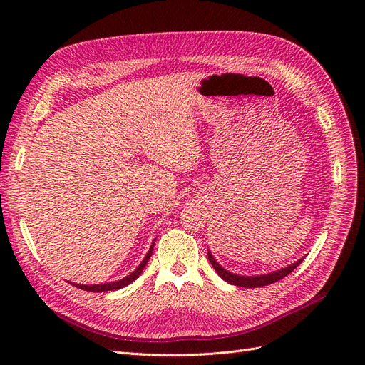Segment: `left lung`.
I'll return each instance as SVG.
<instances>
[{"mask_svg": "<svg viewBox=\"0 0 365 365\" xmlns=\"http://www.w3.org/2000/svg\"><path fill=\"white\" fill-rule=\"evenodd\" d=\"M208 260H210V263H212V267L216 269V272L220 275V277H222L225 282H228L230 284L244 286V288H260V286H267V284H271V283H275V282L284 279L286 275L291 274L298 267V264L302 263L303 259L297 260L295 263L289 264V267H286L283 269L274 271L269 274H263V275H251V277H248V275H237V274L228 272L215 260V257L212 256V252L210 251H208Z\"/></svg>", "mask_w": 365, "mask_h": 365, "instance_id": "8db88e82", "label": "left lung"}]
</instances>
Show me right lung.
Wrapping results in <instances>:
<instances>
[{
  "mask_svg": "<svg viewBox=\"0 0 365 365\" xmlns=\"http://www.w3.org/2000/svg\"><path fill=\"white\" fill-rule=\"evenodd\" d=\"M153 245H155V242H152V245H150V248H149V251H148V254H146V257L143 259V262L140 263V267L134 271V272H130L128 277H125V279H121V280H118V282H113V283H105V284H91V286H88V284H74L76 288H79V289H83V291H90V292H103V291H117V289H121V288H125V286H128V284H130L132 282H134L135 279H138V275L143 272V269H145V267H146V263L149 262V259H150V256H152V251H153Z\"/></svg>",
  "mask_w": 365,
  "mask_h": 365,
  "instance_id": "obj_1",
  "label": "right lung"
}]
</instances>
